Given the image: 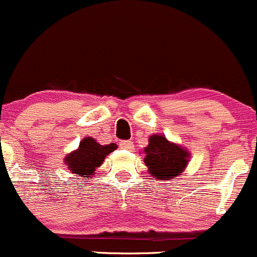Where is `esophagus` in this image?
I'll list each match as a JSON object with an SVG mask.
<instances>
[{"label": "esophagus", "instance_id": "1", "mask_svg": "<svg viewBox=\"0 0 257 257\" xmlns=\"http://www.w3.org/2000/svg\"><path fill=\"white\" fill-rule=\"evenodd\" d=\"M120 147L121 149H123V150H130V151H131L132 149H134V144H132L131 141H120Z\"/></svg>", "mask_w": 257, "mask_h": 257}]
</instances>
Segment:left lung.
<instances>
[{"mask_svg": "<svg viewBox=\"0 0 257 257\" xmlns=\"http://www.w3.org/2000/svg\"><path fill=\"white\" fill-rule=\"evenodd\" d=\"M144 152V162L150 176L157 181H167L180 176L191 157L189 150L169 141L164 135H151Z\"/></svg>", "mask_w": 257, "mask_h": 257, "instance_id": "1", "label": "left lung"}]
</instances>
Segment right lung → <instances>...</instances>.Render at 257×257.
<instances>
[{
	"label": "right lung",
	"instance_id": "right-lung-1",
	"mask_svg": "<svg viewBox=\"0 0 257 257\" xmlns=\"http://www.w3.org/2000/svg\"><path fill=\"white\" fill-rule=\"evenodd\" d=\"M117 149L116 144L101 145L93 137H85L81 140L76 150L67 154L63 162L75 176L85 179L83 182L93 177L97 167L105 161V157Z\"/></svg>",
	"mask_w": 257,
	"mask_h": 257
}]
</instances>
